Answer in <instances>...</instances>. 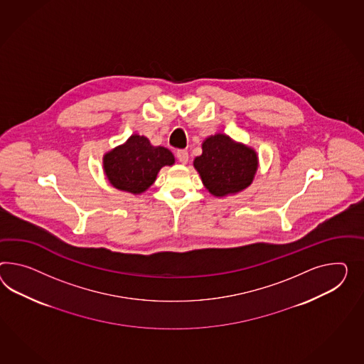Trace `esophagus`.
I'll list each match as a JSON object with an SVG mask.
<instances>
[{
  "instance_id": "1",
  "label": "esophagus",
  "mask_w": 364,
  "mask_h": 364,
  "mask_svg": "<svg viewBox=\"0 0 364 364\" xmlns=\"http://www.w3.org/2000/svg\"><path fill=\"white\" fill-rule=\"evenodd\" d=\"M178 161L181 162V164H187V161H188V153H187V150H178L177 154Z\"/></svg>"
}]
</instances>
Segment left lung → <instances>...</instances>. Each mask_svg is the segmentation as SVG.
Instances as JSON below:
<instances>
[{
  "instance_id": "8db88e82",
  "label": "left lung",
  "mask_w": 364,
  "mask_h": 364,
  "mask_svg": "<svg viewBox=\"0 0 364 364\" xmlns=\"http://www.w3.org/2000/svg\"><path fill=\"white\" fill-rule=\"evenodd\" d=\"M194 168L205 188L218 198L232 196L250 186L259 168L256 151L230 136L218 133L202 144Z\"/></svg>"
}]
</instances>
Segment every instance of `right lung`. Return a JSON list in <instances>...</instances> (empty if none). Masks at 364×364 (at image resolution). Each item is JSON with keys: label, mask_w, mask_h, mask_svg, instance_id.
Instances as JSON below:
<instances>
[{"label": "right lung", "mask_w": 364, "mask_h": 364, "mask_svg": "<svg viewBox=\"0 0 364 364\" xmlns=\"http://www.w3.org/2000/svg\"><path fill=\"white\" fill-rule=\"evenodd\" d=\"M174 162L170 150L153 146L144 136L132 134L125 144L104 154L103 168L113 187L141 194L154 183L161 168L171 166Z\"/></svg>", "instance_id": "1"}]
</instances>
